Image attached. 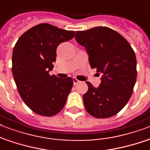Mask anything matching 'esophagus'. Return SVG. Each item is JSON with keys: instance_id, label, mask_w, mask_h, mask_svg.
<instances>
[{"instance_id": "34e87169", "label": "esophagus", "mask_w": 150, "mask_h": 150, "mask_svg": "<svg viewBox=\"0 0 150 150\" xmlns=\"http://www.w3.org/2000/svg\"><path fill=\"white\" fill-rule=\"evenodd\" d=\"M79 82V80H78L77 79H75V78H73V83H74V85L78 84Z\"/></svg>"}]
</instances>
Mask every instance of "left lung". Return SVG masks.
Listing matches in <instances>:
<instances>
[{"mask_svg": "<svg viewBox=\"0 0 150 150\" xmlns=\"http://www.w3.org/2000/svg\"><path fill=\"white\" fill-rule=\"evenodd\" d=\"M75 40L85 47L92 68L102 74L95 88L89 82L83 95L85 108L96 118H107L120 112L132 96L137 78L135 51L125 38L114 29L98 26L77 31Z\"/></svg>", "mask_w": 150, "mask_h": 150, "instance_id": "left-lung-1", "label": "left lung"}]
</instances>
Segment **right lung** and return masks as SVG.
Here are the masks:
<instances>
[{
	"label": "right lung",
	"instance_id": "1",
	"mask_svg": "<svg viewBox=\"0 0 150 150\" xmlns=\"http://www.w3.org/2000/svg\"><path fill=\"white\" fill-rule=\"evenodd\" d=\"M74 36V31L41 23L22 34L14 47L11 69L18 91L39 115L54 116L65 105L72 79H58L49 71L56 61L57 46Z\"/></svg>",
	"mask_w": 150,
	"mask_h": 150
}]
</instances>
